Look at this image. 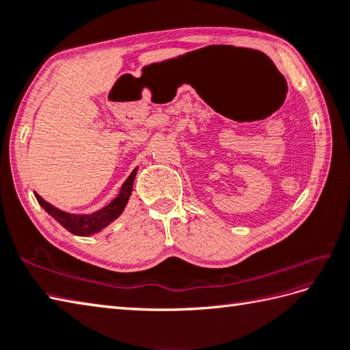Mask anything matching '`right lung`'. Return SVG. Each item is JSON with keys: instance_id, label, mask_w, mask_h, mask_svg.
<instances>
[{"instance_id": "add662e5", "label": "right lung", "mask_w": 350, "mask_h": 350, "mask_svg": "<svg viewBox=\"0 0 350 350\" xmlns=\"http://www.w3.org/2000/svg\"><path fill=\"white\" fill-rule=\"evenodd\" d=\"M137 171H138V167L133 168L128 179H126L124 183L122 185L118 196L113 200V202L107 204L105 207H102V209L88 215H77V213L60 211L57 209L55 206H52L51 203L44 202L37 192H34V196L43 209L46 211L51 217L54 218L58 224H62L66 230H69L70 233L77 236H90V234L102 232L103 228L108 227L111 222L116 221L123 213L124 207L128 206V202L132 194L133 180H135Z\"/></svg>"}]
</instances>
